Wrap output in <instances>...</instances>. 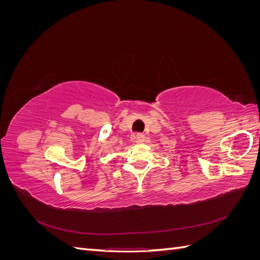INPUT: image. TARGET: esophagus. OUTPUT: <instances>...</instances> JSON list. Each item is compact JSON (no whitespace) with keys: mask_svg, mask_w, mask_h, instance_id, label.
<instances>
[{"mask_svg":"<svg viewBox=\"0 0 260 260\" xmlns=\"http://www.w3.org/2000/svg\"><path fill=\"white\" fill-rule=\"evenodd\" d=\"M135 140L138 144H141L145 141V137H144V135H142V133H137V135L135 136Z\"/></svg>","mask_w":260,"mask_h":260,"instance_id":"1","label":"esophagus"}]
</instances>
